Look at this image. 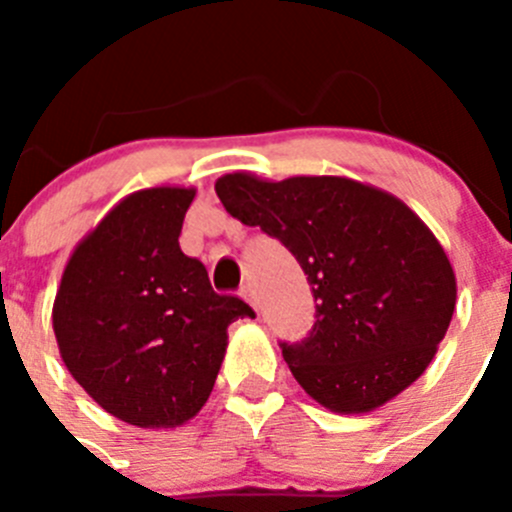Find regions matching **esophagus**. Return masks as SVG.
Instances as JSON below:
<instances>
[{
  "label": "esophagus",
  "mask_w": 512,
  "mask_h": 512,
  "mask_svg": "<svg viewBox=\"0 0 512 512\" xmlns=\"http://www.w3.org/2000/svg\"><path fill=\"white\" fill-rule=\"evenodd\" d=\"M242 297H245L247 299V302H250L252 304V307H260V299H257V294H255V289H252V287H242Z\"/></svg>",
  "instance_id": "1"
}]
</instances>
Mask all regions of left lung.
<instances>
[{
  "label": "left lung",
  "instance_id": "1",
  "mask_svg": "<svg viewBox=\"0 0 512 512\" xmlns=\"http://www.w3.org/2000/svg\"><path fill=\"white\" fill-rule=\"evenodd\" d=\"M215 193L232 218L277 237L312 285V332L280 347L317 404L366 414L426 371L451 324L456 275L409 205L339 175L227 173Z\"/></svg>",
  "mask_w": 512,
  "mask_h": 512
}]
</instances>
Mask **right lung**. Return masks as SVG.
I'll return each mask as SVG.
<instances>
[{
	"label": "right lung",
	"mask_w": 512,
	"mask_h": 512,
	"mask_svg": "<svg viewBox=\"0 0 512 512\" xmlns=\"http://www.w3.org/2000/svg\"><path fill=\"white\" fill-rule=\"evenodd\" d=\"M195 188H146L123 198L66 262L54 334L66 369L108 414L175 428L208 401L227 327L250 304L210 287L178 245Z\"/></svg>",
	"instance_id": "add662e5"
}]
</instances>
